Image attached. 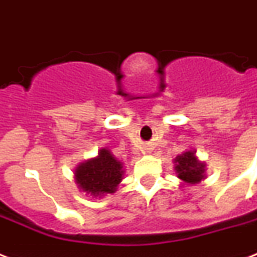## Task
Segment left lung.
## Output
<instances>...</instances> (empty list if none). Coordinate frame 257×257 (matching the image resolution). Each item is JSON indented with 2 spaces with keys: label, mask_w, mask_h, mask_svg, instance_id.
<instances>
[{
  "label": "left lung",
  "mask_w": 257,
  "mask_h": 257,
  "mask_svg": "<svg viewBox=\"0 0 257 257\" xmlns=\"http://www.w3.org/2000/svg\"><path fill=\"white\" fill-rule=\"evenodd\" d=\"M173 164H175L176 175L183 181V184L195 185V184L201 183V180L207 177L205 176L207 165L204 161H200L197 159L196 151H191V149L185 151L176 157Z\"/></svg>",
  "instance_id": "left-lung-1"
}]
</instances>
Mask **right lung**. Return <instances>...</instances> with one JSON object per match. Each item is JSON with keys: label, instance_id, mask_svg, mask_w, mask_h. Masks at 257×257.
I'll list each match as a JSON object with an SVG mask.
<instances>
[{"label": "right lung", "instance_id": "right-lung-1", "mask_svg": "<svg viewBox=\"0 0 257 257\" xmlns=\"http://www.w3.org/2000/svg\"><path fill=\"white\" fill-rule=\"evenodd\" d=\"M124 172V164L108 148H101L96 157L82 161L76 167L74 180L80 191L100 199L117 191Z\"/></svg>", "mask_w": 257, "mask_h": 257}]
</instances>
